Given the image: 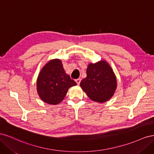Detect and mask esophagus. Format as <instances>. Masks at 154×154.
I'll list each match as a JSON object with an SVG mask.
<instances>
[{
  "instance_id": "obj_1",
  "label": "esophagus",
  "mask_w": 154,
  "mask_h": 154,
  "mask_svg": "<svg viewBox=\"0 0 154 154\" xmlns=\"http://www.w3.org/2000/svg\"><path fill=\"white\" fill-rule=\"evenodd\" d=\"M80 82H81V79H80V78L76 79V83H77L78 85H80Z\"/></svg>"
}]
</instances>
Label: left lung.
<instances>
[{"instance_id":"left-lung-1","label":"left lung","mask_w":154,"mask_h":154,"mask_svg":"<svg viewBox=\"0 0 154 154\" xmlns=\"http://www.w3.org/2000/svg\"><path fill=\"white\" fill-rule=\"evenodd\" d=\"M80 87L91 100L104 103L113 96L117 80L112 68L103 60L88 65L87 77L81 81Z\"/></svg>"}]
</instances>
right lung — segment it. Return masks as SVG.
<instances>
[{
	"instance_id": "add662e5",
	"label": "right lung",
	"mask_w": 154,
	"mask_h": 154,
	"mask_svg": "<svg viewBox=\"0 0 154 154\" xmlns=\"http://www.w3.org/2000/svg\"><path fill=\"white\" fill-rule=\"evenodd\" d=\"M76 83L66 73L60 59L49 61L42 67L36 80L37 92L40 99L50 105L62 102L69 88Z\"/></svg>"
}]
</instances>
